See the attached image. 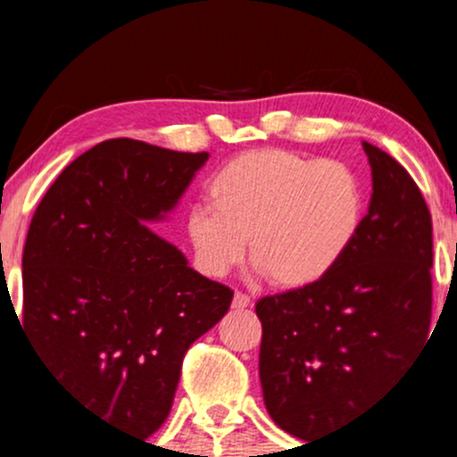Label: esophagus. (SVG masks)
<instances>
[{"instance_id": "1", "label": "esophagus", "mask_w": 457, "mask_h": 457, "mask_svg": "<svg viewBox=\"0 0 457 457\" xmlns=\"http://www.w3.org/2000/svg\"><path fill=\"white\" fill-rule=\"evenodd\" d=\"M232 307H234V310H247V307H252V298L247 296V294L237 292V294H234Z\"/></svg>"}]
</instances>
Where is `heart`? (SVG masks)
<instances>
[{
  "label": "heart",
  "instance_id": "b5f03b06",
  "mask_svg": "<svg viewBox=\"0 0 457 457\" xmlns=\"http://www.w3.org/2000/svg\"><path fill=\"white\" fill-rule=\"evenodd\" d=\"M212 207H195L186 232L196 265L225 276L245 254L274 287L320 283L352 250L365 195L340 161H314L283 147L234 156L207 183Z\"/></svg>",
  "mask_w": 457,
  "mask_h": 457
}]
</instances>
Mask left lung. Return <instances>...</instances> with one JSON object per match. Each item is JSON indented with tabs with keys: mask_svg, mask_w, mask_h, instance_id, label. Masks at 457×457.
<instances>
[{
	"mask_svg": "<svg viewBox=\"0 0 457 457\" xmlns=\"http://www.w3.org/2000/svg\"><path fill=\"white\" fill-rule=\"evenodd\" d=\"M370 212L352 250L312 287L256 303L267 413L310 442L371 407L420 353L431 325V214L407 170L362 141Z\"/></svg>",
	"mask_w": 457,
	"mask_h": 457,
	"instance_id": "obj_1",
	"label": "left lung"
}]
</instances>
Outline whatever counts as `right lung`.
I'll list each match as a JSON object with an SVG mask.
<instances>
[{
  "label": "right lung",
  "instance_id": "1",
  "mask_svg": "<svg viewBox=\"0 0 457 457\" xmlns=\"http://www.w3.org/2000/svg\"><path fill=\"white\" fill-rule=\"evenodd\" d=\"M207 156L99 143L59 174L26 237L20 325L41 365L87 413L137 437L163 425L183 356L234 296L145 225L177 205Z\"/></svg>",
  "mask_w": 457,
  "mask_h": 457
}]
</instances>
